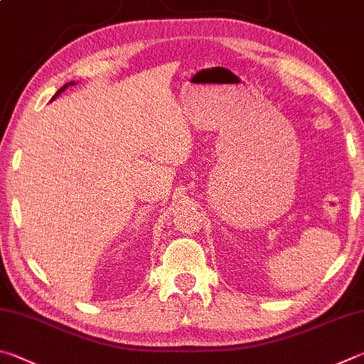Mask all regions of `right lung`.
Instances as JSON below:
<instances>
[{"mask_svg": "<svg viewBox=\"0 0 364 364\" xmlns=\"http://www.w3.org/2000/svg\"><path fill=\"white\" fill-rule=\"evenodd\" d=\"M70 85H73V82H67V85H63V86H62V87L59 89V91H57V92H55V95H54V97H53V100H54V99L57 97V95H59V94H60L62 91H65V89H67V87H68Z\"/></svg>", "mask_w": 364, "mask_h": 364, "instance_id": "obj_1", "label": "right lung"}]
</instances>
